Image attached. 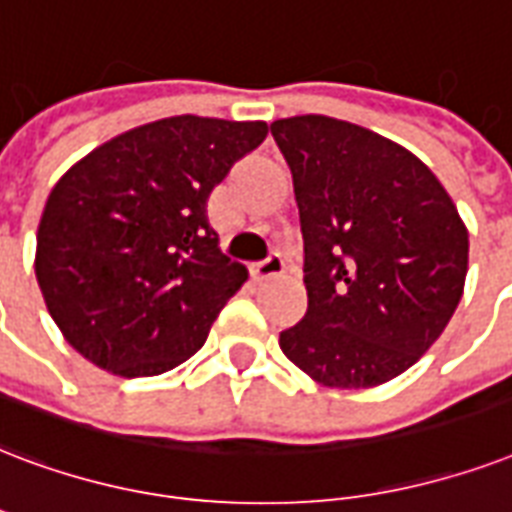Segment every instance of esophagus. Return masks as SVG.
I'll return each instance as SVG.
<instances>
[{"label":"esophagus","mask_w":512,"mask_h":512,"mask_svg":"<svg viewBox=\"0 0 512 512\" xmlns=\"http://www.w3.org/2000/svg\"><path fill=\"white\" fill-rule=\"evenodd\" d=\"M282 271H284L282 260H279L276 255H271L268 260H263V263L252 265V271L249 273H252V279H255V282H268V279L282 276Z\"/></svg>","instance_id":"obj_1"}]
</instances>
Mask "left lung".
I'll list each match as a JSON object with an SVG mask.
<instances>
[{"label":"left lung","instance_id":"left-lung-1","mask_svg":"<svg viewBox=\"0 0 512 512\" xmlns=\"http://www.w3.org/2000/svg\"><path fill=\"white\" fill-rule=\"evenodd\" d=\"M292 171L308 311L279 335L317 384L370 389L419 362L462 300L470 239L440 179L392 139L327 115L273 120Z\"/></svg>","mask_w":512,"mask_h":512}]
</instances>
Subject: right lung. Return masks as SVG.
<instances>
[{"label":"right lung","instance_id":"obj_1","mask_svg":"<svg viewBox=\"0 0 512 512\" xmlns=\"http://www.w3.org/2000/svg\"><path fill=\"white\" fill-rule=\"evenodd\" d=\"M268 134L263 120L177 115L131 128L50 190L34 273L72 349L123 378L193 357L247 282L220 255L206 201Z\"/></svg>","mask_w":512,"mask_h":512}]
</instances>
